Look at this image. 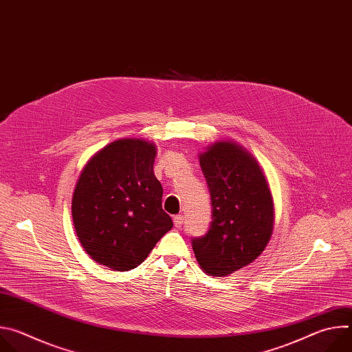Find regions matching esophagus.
Returning a JSON list of instances; mask_svg holds the SVG:
<instances>
[{
	"instance_id": "34e87169",
	"label": "esophagus",
	"mask_w": 352,
	"mask_h": 352,
	"mask_svg": "<svg viewBox=\"0 0 352 352\" xmlns=\"http://www.w3.org/2000/svg\"><path fill=\"white\" fill-rule=\"evenodd\" d=\"M182 224H184V216H182V214L174 216V226H175L177 228H179Z\"/></svg>"
}]
</instances>
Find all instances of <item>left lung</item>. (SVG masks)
<instances>
[{"label":"left lung","mask_w":352,"mask_h":352,"mask_svg":"<svg viewBox=\"0 0 352 352\" xmlns=\"http://www.w3.org/2000/svg\"><path fill=\"white\" fill-rule=\"evenodd\" d=\"M212 200V223L206 235L192 239L200 267L224 277L265 250L274 223L273 199L255 157L235 142L210 144L199 156Z\"/></svg>","instance_id":"left-lung-1"}]
</instances>
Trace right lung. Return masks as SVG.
<instances>
[{
    "label": "right lung",
    "mask_w": 352,
    "mask_h": 352,
    "mask_svg": "<svg viewBox=\"0 0 352 352\" xmlns=\"http://www.w3.org/2000/svg\"><path fill=\"white\" fill-rule=\"evenodd\" d=\"M156 146L120 139L85 166L72 196V219L86 254L117 272L139 266L173 228L153 173Z\"/></svg>",
    "instance_id": "obj_1"
}]
</instances>
